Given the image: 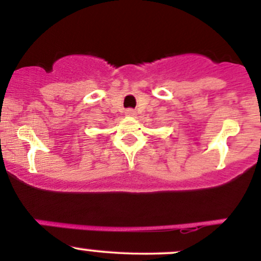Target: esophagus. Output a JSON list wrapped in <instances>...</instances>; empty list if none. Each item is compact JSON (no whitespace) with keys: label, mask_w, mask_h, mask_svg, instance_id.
I'll list each match as a JSON object with an SVG mask.
<instances>
[{"label":"esophagus","mask_w":261,"mask_h":261,"mask_svg":"<svg viewBox=\"0 0 261 261\" xmlns=\"http://www.w3.org/2000/svg\"><path fill=\"white\" fill-rule=\"evenodd\" d=\"M125 114H126L127 116H135V115H136V112H135V110H133V109H127L126 112H125Z\"/></svg>","instance_id":"1"}]
</instances>
